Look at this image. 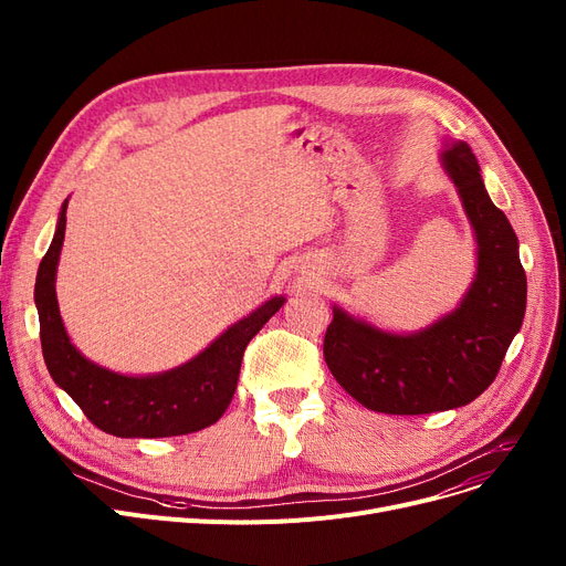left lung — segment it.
I'll use <instances>...</instances> for the list:
<instances>
[{
  "label": "left lung",
  "mask_w": 566,
  "mask_h": 566,
  "mask_svg": "<svg viewBox=\"0 0 566 566\" xmlns=\"http://www.w3.org/2000/svg\"><path fill=\"white\" fill-rule=\"evenodd\" d=\"M440 167L450 176L470 220L478 265L459 305L415 333L382 331L333 305L323 358L335 380L365 408L385 415H424L478 399L521 331L527 280L518 238L482 181L465 142L444 139Z\"/></svg>",
  "instance_id": "8db88e82"
}]
</instances>
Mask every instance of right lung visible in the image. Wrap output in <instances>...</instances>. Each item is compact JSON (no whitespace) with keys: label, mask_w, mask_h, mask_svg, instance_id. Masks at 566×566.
<instances>
[{"label":"right lung","mask_w":566,"mask_h":566,"mask_svg":"<svg viewBox=\"0 0 566 566\" xmlns=\"http://www.w3.org/2000/svg\"><path fill=\"white\" fill-rule=\"evenodd\" d=\"M69 199L59 211L52 243L39 265L34 303L43 358L52 380L101 431L116 438H169L216 424L233 399L250 339L286 303L273 295L208 344L192 360L158 374H118L77 350L56 303V265L66 233Z\"/></svg>","instance_id":"1"}]
</instances>
